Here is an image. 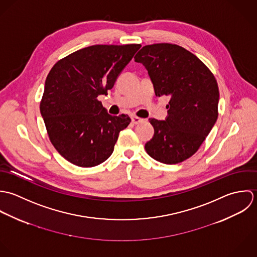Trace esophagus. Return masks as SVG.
Returning a JSON list of instances; mask_svg holds the SVG:
<instances>
[{"label":"esophagus","mask_w":257,"mask_h":257,"mask_svg":"<svg viewBox=\"0 0 257 257\" xmlns=\"http://www.w3.org/2000/svg\"><path fill=\"white\" fill-rule=\"evenodd\" d=\"M131 120H132V123H133V124H139L140 122L143 121L142 118H139V117H137V116H132Z\"/></svg>","instance_id":"esophagus-1"}]
</instances>
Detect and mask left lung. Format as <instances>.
Masks as SVG:
<instances>
[{
  "label": "left lung",
  "mask_w": 257,
  "mask_h": 257,
  "mask_svg": "<svg viewBox=\"0 0 257 257\" xmlns=\"http://www.w3.org/2000/svg\"><path fill=\"white\" fill-rule=\"evenodd\" d=\"M135 61L148 70L156 96H170L165 120L150 119L153 138L146 152L164 164H178L195 154L216 122L217 82L194 53L172 44L143 47Z\"/></svg>",
  "instance_id": "left-lung-1"
}]
</instances>
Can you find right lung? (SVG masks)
I'll use <instances>...</instances> for the list:
<instances>
[{
  "instance_id": "1",
  "label": "right lung",
  "mask_w": 257,
  "mask_h": 257,
  "mask_svg": "<svg viewBox=\"0 0 257 257\" xmlns=\"http://www.w3.org/2000/svg\"><path fill=\"white\" fill-rule=\"evenodd\" d=\"M141 45H95L70 53L52 66L40 109L53 147L83 168L106 161L128 115L112 116L97 97L106 94Z\"/></svg>"
}]
</instances>
